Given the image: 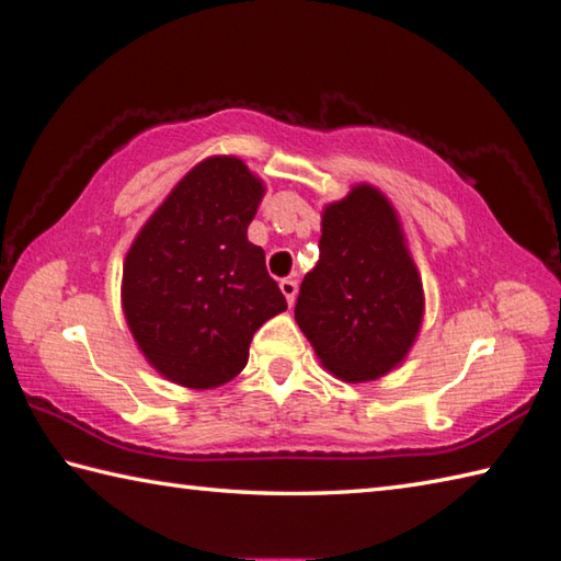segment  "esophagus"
<instances>
[{
  "mask_svg": "<svg viewBox=\"0 0 561 561\" xmlns=\"http://www.w3.org/2000/svg\"><path fill=\"white\" fill-rule=\"evenodd\" d=\"M279 289H282V294L284 297H287V301H289V307L294 304V299H297V279H291V277H287V279H282L279 282Z\"/></svg>",
  "mask_w": 561,
  "mask_h": 561,
  "instance_id": "34e87169",
  "label": "esophagus"
}]
</instances>
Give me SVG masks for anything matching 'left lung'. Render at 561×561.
Listing matches in <instances>:
<instances>
[{
	"label": "left lung",
	"instance_id": "1",
	"mask_svg": "<svg viewBox=\"0 0 561 561\" xmlns=\"http://www.w3.org/2000/svg\"><path fill=\"white\" fill-rule=\"evenodd\" d=\"M422 311L394 208L373 186H355L323 210L319 262L301 282L294 319L325 368L363 382L402 363Z\"/></svg>",
	"mask_w": 561,
	"mask_h": 561
}]
</instances>
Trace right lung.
<instances>
[{
    "instance_id": "1",
    "label": "right lung",
    "mask_w": 561,
    "mask_h": 561,
    "mask_svg": "<svg viewBox=\"0 0 561 561\" xmlns=\"http://www.w3.org/2000/svg\"><path fill=\"white\" fill-rule=\"evenodd\" d=\"M264 186L236 157H210L179 181L129 248L122 307L147 360L208 390L245 368L260 325L287 309L248 240Z\"/></svg>"
}]
</instances>
